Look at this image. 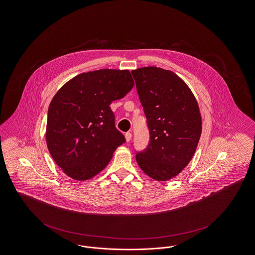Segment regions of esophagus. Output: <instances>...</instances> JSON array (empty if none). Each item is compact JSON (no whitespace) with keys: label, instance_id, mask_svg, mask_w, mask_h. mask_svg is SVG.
<instances>
[{"label":"esophagus","instance_id":"34e87169","mask_svg":"<svg viewBox=\"0 0 255 255\" xmlns=\"http://www.w3.org/2000/svg\"><path fill=\"white\" fill-rule=\"evenodd\" d=\"M131 133L130 132H127L126 134H125V137H126V140H127V142H129L130 141V139H131Z\"/></svg>","mask_w":255,"mask_h":255}]
</instances>
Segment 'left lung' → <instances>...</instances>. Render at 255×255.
<instances>
[{
	"label": "left lung",
	"mask_w": 255,
	"mask_h": 255,
	"mask_svg": "<svg viewBox=\"0 0 255 255\" xmlns=\"http://www.w3.org/2000/svg\"><path fill=\"white\" fill-rule=\"evenodd\" d=\"M150 133L146 149L136 152L140 168L156 181H166L184 169L201 135L197 102L173 71L146 67L131 71Z\"/></svg>",
	"instance_id": "1"
}]
</instances>
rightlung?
Instances as JSON below:
<instances>
[{"instance_id": "right-lung-1", "label": "right lung", "mask_w": 255, "mask_h": 255, "mask_svg": "<svg viewBox=\"0 0 255 255\" xmlns=\"http://www.w3.org/2000/svg\"><path fill=\"white\" fill-rule=\"evenodd\" d=\"M133 85L128 70L100 69L75 76L54 96L47 113L46 143L55 162L70 178H93L126 142L109 105Z\"/></svg>"}]
</instances>
